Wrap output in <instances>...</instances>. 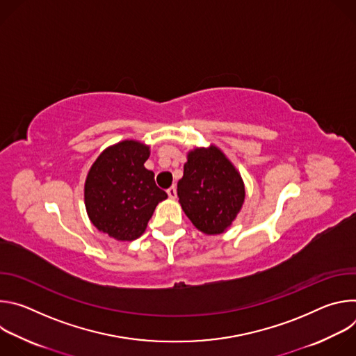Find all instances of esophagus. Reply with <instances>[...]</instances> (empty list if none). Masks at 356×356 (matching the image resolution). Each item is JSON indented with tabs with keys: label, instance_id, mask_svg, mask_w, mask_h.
<instances>
[{
	"label": "esophagus",
	"instance_id": "34e87169",
	"mask_svg": "<svg viewBox=\"0 0 356 356\" xmlns=\"http://www.w3.org/2000/svg\"><path fill=\"white\" fill-rule=\"evenodd\" d=\"M166 193H168L169 198H176V187H175V186L169 187V188L166 190Z\"/></svg>",
	"mask_w": 356,
	"mask_h": 356
}]
</instances>
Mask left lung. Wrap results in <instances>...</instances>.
Wrapping results in <instances>:
<instances>
[{
	"instance_id": "left-lung-1",
	"label": "left lung",
	"mask_w": 356,
	"mask_h": 356,
	"mask_svg": "<svg viewBox=\"0 0 356 356\" xmlns=\"http://www.w3.org/2000/svg\"><path fill=\"white\" fill-rule=\"evenodd\" d=\"M177 195L184 214L198 231L218 235L232 225L241 211L245 184L224 152L210 145L188 150Z\"/></svg>"
}]
</instances>
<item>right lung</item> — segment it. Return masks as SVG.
Listing matches in <instances>:
<instances>
[{
    "label": "right lung",
    "mask_w": 356,
    "mask_h": 356,
    "mask_svg": "<svg viewBox=\"0 0 356 356\" xmlns=\"http://www.w3.org/2000/svg\"><path fill=\"white\" fill-rule=\"evenodd\" d=\"M150 146L125 139L101 152L84 183V204L91 224L117 241L139 238L166 191L143 165Z\"/></svg>",
    "instance_id": "obj_1"
}]
</instances>
